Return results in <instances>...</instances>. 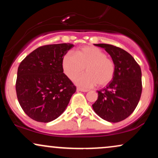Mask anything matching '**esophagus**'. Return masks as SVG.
<instances>
[{
    "label": "esophagus",
    "instance_id": "obj_1",
    "mask_svg": "<svg viewBox=\"0 0 158 158\" xmlns=\"http://www.w3.org/2000/svg\"><path fill=\"white\" fill-rule=\"evenodd\" d=\"M77 91H81V92H88V90H86V89H83V88H77Z\"/></svg>",
    "mask_w": 158,
    "mask_h": 158
}]
</instances>
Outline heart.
<instances>
[{
    "mask_svg": "<svg viewBox=\"0 0 158 158\" xmlns=\"http://www.w3.org/2000/svg\"><path fill=\"white\" fill-rule=\"evenodd\" d=\"M62 68L65 75L73 79L84 72L87 73L77 78L75 83L79 86L89 88L97 84L108 85L115 73L114 61L107 57L106 52L96 47L85 46L76 52H68L62 60Z\"/></svg>",
    "mask_w": 158,
    "mask_h": 158,
    "instance_id": "heart-1",
    "label": "heart"
}]
</instances>
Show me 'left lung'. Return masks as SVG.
I'll return each instance as SVG.
<instances>
[{
    "instance_id": "left-lung-1",
    "label": "left lung",
    "mask_w": 158,
    "mask_h": 158,
    "mask_svg": "<svg viewBox=\"0 0 158 158\" xmlns=\"http://www.w3.org/2000/svg\"><path fill=\"white\" fill-rule=\"evenodd\" d=\"M104 48L115 64V73L106 88L97 90L98 99L92 105L95 113L110 123L129 117L138 104L142 93V73L137 61L123 49L107 44H95Z\"/></svg>"
}]
</instances>
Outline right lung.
<instances>
[{"instance_id":"1","label":"right lung","mask_w":158,"mask_h":158,"mask_svg":"<svg viewBox=\"0 0 158 158\" xmlns=\"http://www.w3.org/2000/svg\"><path fill=\"white\" fill-rule=\"evenodd\" d=\"M72 44H49L35 49L18 68V100L30 118L49 123L66 109L77 88L63 73L62 60Z\"/></svg>"}]
</instances>
